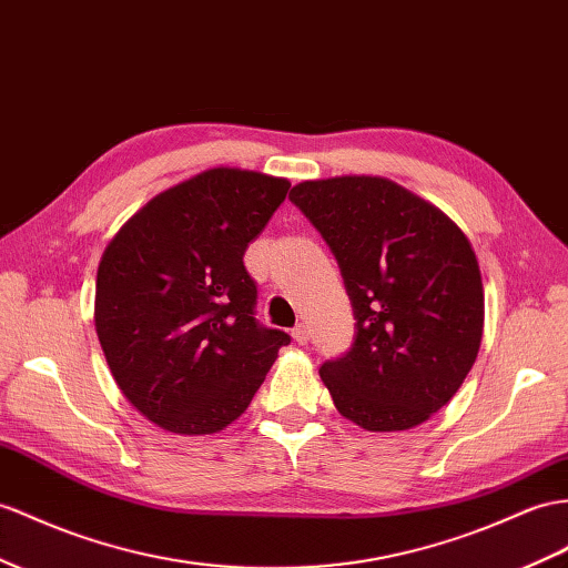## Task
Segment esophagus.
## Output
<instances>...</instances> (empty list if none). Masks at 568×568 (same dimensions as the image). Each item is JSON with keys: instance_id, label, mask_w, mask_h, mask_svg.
I'll use <instances>...</instances> for the list:
<instances>
[{"instance_id": "34e87169", "label": "esophagus", "mask_w": 568, "mask_h": 568, "mask_svg": "<svg viewBox=\"0 0 568 568\" xmlns=\"http://www.w3.org/2000/svg\"><path fill=\"white\" fill-rule=\"evenodd\" d=\"M293 338H295V343H300V345H307V343H310V328L304 326V324H297V326L293 328Z\"/></svg>"}]
</instances>
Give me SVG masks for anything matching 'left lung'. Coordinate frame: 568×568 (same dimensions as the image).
I'll return each instance as SVG.
<instances>
[{"label": "left lung", "instance_id": "8db88e82", "mask_svg": "<svg viewBox=\"0 0 568 568\" xmlns=\"http://www.w3.org/2000/svg\"><path fill=\"white\" fill-rule=\"evenodd\" d=\"M336 256L355 343L318 369L338 413L367 432L423 425L456 396L485 328V290L463 230L386 178L343 174L290 192Z\"/></svg>", "mask_w": 568, "mask_h": 568}]
</instances>
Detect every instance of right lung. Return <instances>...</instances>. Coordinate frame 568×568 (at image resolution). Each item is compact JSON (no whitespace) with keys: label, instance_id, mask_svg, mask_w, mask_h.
Returning a JSON list of instances; mask_svg holds the SVG:
<instances>
[{"label":"right lung","instance_id":"right-lung-1","mask_svg":"<svg viewBox=\"0 0 568 568\" xmlns=\"http://www.w3.org/2000/svg\"><path fill=\"white\" fill-rule=\"evenodd\" d=\"M287 189L264 172L203 170L153 196L105 246L98 341L124 398L160 429H225L290 343L256 324L242 261Z\"/></svg>","mask_w":568,"mask_h":568}]
</instances>
